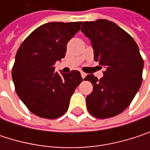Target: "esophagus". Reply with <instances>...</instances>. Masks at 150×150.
I'll return each mask as SVG.
<instances>
[{
  "mask_svg": "<svg viewBox=\"0 0 150 150\" xmlns=\"http://www.w3.org/2000/svg\"><path fill=\"white\" fill-rule=\"evenodd\" d=\"M81 77L84 79L85 77H86V75H87V74L86 73H83V72H81Z\"/></svg>",
  "mask_w": 150,
  "mask_h": 150,
  "instance_id": "34e87169",
  "label": "esophagus"
}]
</instances>
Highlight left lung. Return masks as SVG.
<instances>
[{"label": "left lung", "mask_w": 150, "mask_h": 150, "mask_svg": "<svg viewBox=\"0 0 150 150\" xmlns=\"http://www.w3.org/2000/svg\"><path fill=\"white\" fill-rule=\"evenodd\" d=\"M81 31L91 41L95 61L104 66L103 77H85L93 85L87 96L89 113L100 119L124 111L138 92L142 81L143 60L134 39L115 23L99 19L84 21Z\"/></svg>", "instance_id": "obj_1"}]
</instances>
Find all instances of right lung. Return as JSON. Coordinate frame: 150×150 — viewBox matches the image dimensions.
<instances>
[{"instance_id":"add662e5","label":"right lung","mask_w":150,"mask_h":150,"mask_svg":"<svg viewBox=\"0 0 150 150\" xmlns=\"http://www.w3.org/2000/svg\"><path fill=\"white\" fill-rule=\"evenodd\" d=\"M82 21L48 22L35 29L20 46L12 78L15 90L26 107L37 116L55 119L69 108L71 96L82 81L81 74L54 71L64 58L67 44Z\"/></svg>"}]
</instances>
